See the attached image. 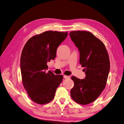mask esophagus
<instances>
[{
	"instance_id": "obj_1",
	"label": "esophagus",
	"mask_w": 124,
	"mask_h": 124,
	"mask_svg": "<svg viewBox=\"0 0 124 124\" xmlns=\"http://www.w3.org/2000/svg\"><path fill=\"white\" fill-rule=\"evenodd\" d=\"M63 78H66V79H67V78H70V77L69 76H66V75H64L63 76Z\"/></svg>"
}]
</instances>
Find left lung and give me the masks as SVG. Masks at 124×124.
<instances>
[{
  "mask_svg": "<svg viewBox=\"0 0 124 124\" xmlns=\"http://www.w3.org/2000/svg\"><path fill=\"white\" fill-rule=\"evenodd\" d=\"M69 35L79 50L80 63L86 74L84 79L71 77L74 85L71 97L77 103L86 105L94 101L106 87L110 68L109 56L104 43L91 32L73 31Z\"/></svg>",
  "mask_w": 124,
  "mask_h": 124,
  "instance_id": "left-lung-1",
  "label": "left lung"
}]
</instances>
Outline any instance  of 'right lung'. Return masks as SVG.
Instances as JSON below:
<instances>
[{
	"label": "right lung",
	"mask_w": 124,
	"mask_h": 124,
	"mask_svg": "<svg viewBox=\"0 0 124 124\" xmlns=\"http://www.w3.org/2000/svg\"><path fill=\"white\" fill-rule=\"evenodd\" d=\"M68 32L47 31L30 38L22 50L21 71L23 84L29 97L40 104L49 103L55 97L63 76L46 72L47 62L56 57L57 47Z\"/></svg>",
	"instance_id": "right-lung-1"
}]
</instances>
